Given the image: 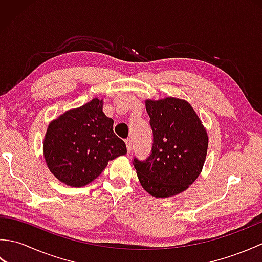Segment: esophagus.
Masks as SVG:
<instances>
[{
	"label": "esophagus",
	"mask_w": 262,
	"mask_h": 262,
	"mask_svg": "<svg viewBox=\"0 0 262 262\" xmlns=\"http://www.w3.org/2000/svg\"><path fill=\"white\" fill-rule=\"evenodd\" d=\"M125 142H126L127 151H128V153H130L132 152V140H130V138H127Z\"/></svg>",
	"instance_id": "esophagus-1"
}]
</instances>
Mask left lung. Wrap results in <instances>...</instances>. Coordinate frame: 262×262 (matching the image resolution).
<instances>
[{"instance_id": "8db88e82", "label": "left lung", "mask_w": 262, "mask_h": 262, "mask_svg": "<svg viewBox=\"0 0 262 262\" xmlns=\"http://www.w3.org/2000/svg\"><path fill=\"white\" fill-rule=\"evenodd\" d=\"M153 132L152 153L133 164L141 185L154 197H170L197 179L207 154L208 136L192 107L185 100H147Z\"/></svg>"}]
</instances>
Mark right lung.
I'll use <instances>...</instances> for the list:
<instances>
[{"instance_id":"obj_1","label":"right lung","mask_w":262,"mask_h":262,"mask_svg":"<svg viewBox=\"0 0 262 262\" xmlns=\"http://www.w3.org/2000/svg\"><path fill=\"white\" fill-rule=\"evenodd\" d=\"M126 153L125 142L114 133V120L103 114L98 98L53 120L43 141L49 170L72 187L90 183L110 160Z\"/></svg>"}]
</instances>
